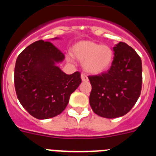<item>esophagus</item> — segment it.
<instances>
[{
  "instance_id": "34e87169",
  "label": "esophagus",
  "mask_w": 156,
  "mask_h": 156,
  "mask_svg": "<svg viewBox=\"0 0 156 156\" xmlns=\"http://www.w3.org/2000/svg\"><path fill=\"white\" fill-rule=\"evenodd\" d=\"M81 79H82L83 81H87L88 80V77L86 74L82 73L81 74Z\"/></svg>"
}]
</instances>
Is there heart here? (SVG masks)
<instances>
[{
  "label": "heart",
  "mask_w": 156,
  "mask_h": 156,
  "mask_svg": "<svg viewBox=\"0 0 156 156\" xmlns=\"http://www.w3.org/2000/svg\"><path fill=\"white\" fill-rule=\"evenodd\" d=\"M73 55L83 62V67L87 72L98 74L105 71L111 65L113 51L108 46L101 45L92 41H80L73 48ZM71 60V56H67Z\"/></svg>",
  "instance_id": "1"
}]
</instances>
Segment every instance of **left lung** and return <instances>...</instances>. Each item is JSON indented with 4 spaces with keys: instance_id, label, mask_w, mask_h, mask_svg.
<instances>
[{
    "instance_id": "8db88e82",
    "label": "left lung",
    "mask_w": 156,
    "mask_h": 156,
    "mask_svg": "<svg viewBox=\"0 0 156 156\" xmlns=\"http://www.w3.org/2000/svg\"><path fill=\"white\" fill-rule=\"evenodd\" d=\"M109 69L100 75L89 76L92 89L90 107L95 114L113 119L126 115L140 97L142 87L141 59L124 42L113 48Z\"/></svg>"
}]
</instances>
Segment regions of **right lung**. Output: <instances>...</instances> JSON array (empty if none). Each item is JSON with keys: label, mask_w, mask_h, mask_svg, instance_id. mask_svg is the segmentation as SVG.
<instances>
[{"label": "right lung", "mask_w": 156, "mask_h": 156, "mask_svg": "<svg viewBox=\"0 0 156 156\" xmlns=\"http://www.w3.org/2000/svg\"><path fill=\"white\" fill-rule=\"evenodd\" d=\"M64 54L50 41H36L19 54L14 83L23 108L38 119L61 114L81 83L80 73L67 75L55 66Z\"/></svg>", "instance_id": "obj_1"}]
</instances>
